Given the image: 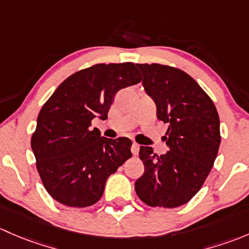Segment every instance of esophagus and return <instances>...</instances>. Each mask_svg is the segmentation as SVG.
I'll return each instance as SVG.
<instances>
[{"instance_id": "esophagus-1", "label": "esophagus", "mask_w": 249, "mask_h": 249, "mask_svg": "<svg viewBox=\"0 0 249 249\" xmlns=\"http://www.w3.org/2000/svg\"><path fill=\"white\" fill-rule=\"evenodd\" d=\"M139 148H140V146L138 145V143L134 142V143H133V145H132V148H130V151H132L133 155L137 156L138 153H139Z\"/></svg>"}]
</instances>
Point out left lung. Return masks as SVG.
<instances>
[{
  "instance_id": "left-lung-1",
  "label": "left lung",
  "mask_w": 249,
  "mask_h": 249,
  "mask_svg": "<svg viewBox=\"0 0 249 249\" xmlns=\"http://www.w3.org/2000/svg\"><path fill=\"white\" fill-rule=\"evenodd\" d=\"M145 87L157 107V117L168 124L169 146L158 156L142 146L145 170L135 192L152 207L174 209L188 202L209 176L220 145L219 116L209 94L181 69L160 63H137Z\"/></svg>"
}]
</instances>
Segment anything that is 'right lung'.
<instances>
[{"mask_svg":"<svg viewBox=\"0 0 249 249\" xmlns=\"http://www.w3.org/2000/svg\"><path fill=\"white\" fill-rule=\"evenodd\" d=\"M140 81L134 63H98L68 76L45 102L31 147L51 198L69 207L102 198L107 178L132 157V142L101 137L91 122L107 120L115 94Z\"/></svg>","mask_w":249,"mask_h":249,"instance_id":"obj_1","label":"right lung"}]
</instances>
